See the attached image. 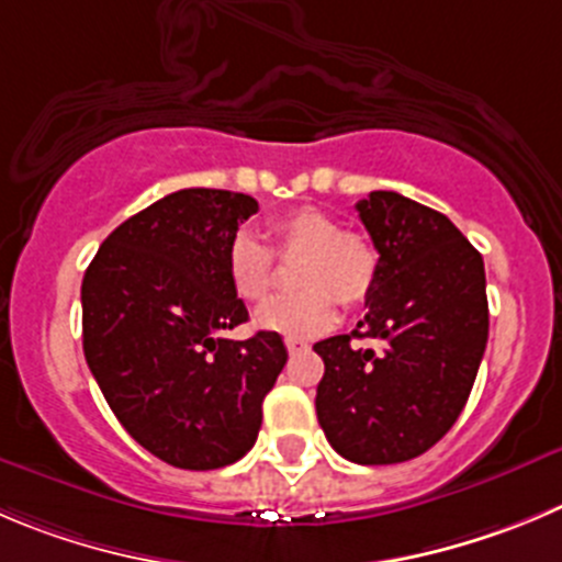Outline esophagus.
Listing matches in <instances>:
<instances>
[{
    "instance_id": "34e87169",
    "label": "esophagus",
    "mask_w": 562,
    "mask_h": 562,
    "mask_svg": "<svg viewBox=\"0 0 562 562\" xmlns=\"http://www.w3.org/2000/svg\"><path fill=\"white\" fill-rule=\"evenodd\" d=\"M286 350H290V352H303V350H308V345L303 339H292V336H290V339H286Z\"/></svg>"
}]
</instances>
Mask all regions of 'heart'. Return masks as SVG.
<instances>
[{
	"label": "heart",
	"instance_id": "obj_1",
	"mask_svg": "<svg viewBox=\"0 0 562 562\" xmlns=\"http://www.w3.org/2000/svg\"><path fill=\"white\" fill-rule=\"evenodd\" d=\"M272 250L250 232H237L226 248V276L234 295L245 303H261L276 286V259L303 256L297 286L303 292L270 301L256 325L272 334L308 339L336 323V301L358 306L372 295L378 281V250L364 234L345 232L339 221L317 206H297L272 217Z\"/></svg>",
	"mask_w": 562,
	"mask_h": 562
}]
</instances>
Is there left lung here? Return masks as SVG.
Instances as JSON below:
<instances>
[{
	"label": "left lung",
	"instance_id": "8db88e82",
	"mask_svg": "<svg viewBox=\"0 0 562 562\" xmlns=\"http://www.w3.org/2000/svg\"><path fill=\"white\" fill-rule=\"evenodd\" d=\"M378 281L352 334L314 345L325 361L317 419L341 458L403 463L430 450L467 405L488 341L483 256L441 212L392 190L356 204ZM375 338L374 348L349 339Z\"/></svg>",
	"mask_w": 562,
	"mask_h": 562
}]
</instances>
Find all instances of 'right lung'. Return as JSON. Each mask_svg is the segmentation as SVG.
Returning <instances> with one entry per match:
<instances>
[{"label": "right lung", "instance_id": "1", "mask_svg": "<svg viewBox=\"0 0 562 562\" xmlns=\"http://www.w3.org/2000/svg\"><path fill=\"white\" fill-rule=\"evenodd\" d=\"M259 212L245 192H170L101 243L82 278V347L117 422L159 461L221 469L254 447L261 403L286 364L226 276L228 239Z\"/></svg>", "mask_w": 562, "mask_h": 562}]
</instances>
